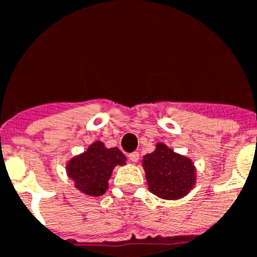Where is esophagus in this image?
Returning <instances> with one entry per match:
<instances>
[{
  "label": "esophagus",
  "instance_id": "obj_1",
  "mask_svg": "<svg viewBox=\"0 0 257 257\" xmlns=\"http://www.w3.org/2000/svg\"><path fill=\"white\" fill-rule=\"evenodd\" d=\"M139 157H140L139 153H138V151H135V153H131V154H129L128 158L132 162H138V161H139Z\"/></svg>",
  "mask_w": 257,
  "mask_h": 257
}]
</instances>
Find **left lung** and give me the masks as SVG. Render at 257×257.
<instances>
[{
    "label": "left lung",
    "mask_w": 257,
    "mask_h": 257,
    "mask_svg": "<svg viewBox=\"0 0 257 257\" xmlns=\"http://www.w3.org/2000/svg\"><path fill=\"white\" fill-rule=\"evenodd\" d=\"M146 180L151 193L162 199H180L197 183V169L189 157L175 153L164 143L142 160Z\"/></svg>",
    "instance_id": "1"
}]
</instances>
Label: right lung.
<instances>
[{
	"label": "right lung",
	"instance_id": "1",
	"mask_svg": "<svg viewBox=\"0 0 257 257\" xmlns=\"http://www.w3.org/2000/svg\"><path fill=\"white\" fill-rule=\"evenodd\" d=\"M125 164L126 157L117 147L107 149L103 142L96 140L84 153L73 157L66 164V173L81 193L99 197L108 189L114 168Z\"/></svg>",
	"mask_w": 257,
	"mask_h": 257
}]
</instances>
